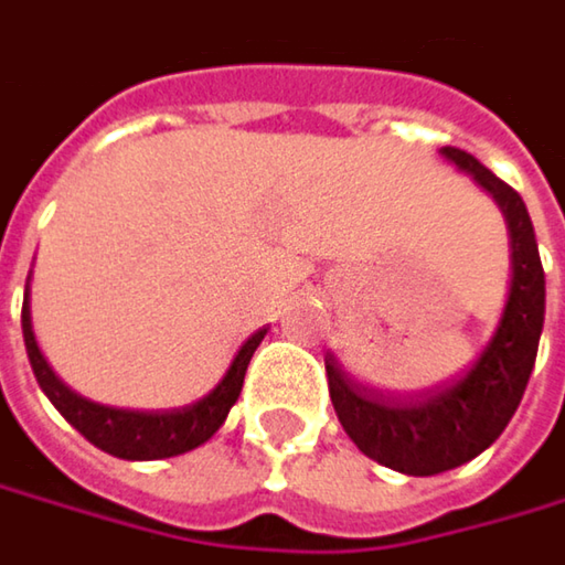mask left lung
Here are the masks:
<instances>
[{"mask_svg":"<svg viewBox=\"0 0 565 565\" xmlns=\"http://www.w3.org/2000/svg\"><path fill=\"white\" fill-rule=\"evenodd\" d=\"M441 152L457 169L473 175V182L495 198L509 220L512 287L495 335L463 377L415 399H393L354 383L339 361L326 354L329 396L351 441L371 460L409 477L454 470L505 431L531 381L544 329V265L521 194L495 179L470 152L457 147H445Z\"/></svg>","mask_w":565,"mask_h":565,"instance_id":"1","label":"left lung"}]
</instances>
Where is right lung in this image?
Here are the masks:
<instances>
[{
  "label": "right lung",
  "instance_id": "1",
  "mask_svg": "<svg viewBox=\"0 0 565 565\" xmlns=\"http://www.w3.org/2000/svg\"><path fill=\"white\" fill-rule=\"evenodd\" d=\"M21 332H24V349H28L31 371L41 383V390L51 396V403L60 409V415L83 435L85 441H92L105 454H115L120 460H162V457H175V454L204 445L226 422V413L239 399L252 354H255L268 329H258L249 342L236 351L226 377L216 383L204 399H198L194 406H184V409H172V413H134V409L98 406V403H88L83 396H76L53 374L51 364L44 361V354L34 342L31 310H28V287H24V307H21Z\"/></svg>",
  "mask_w": 565,
  "mask_h": 565
}]
</instances>
